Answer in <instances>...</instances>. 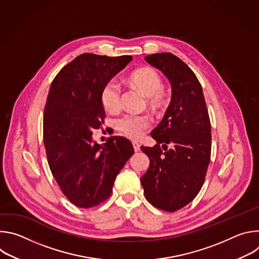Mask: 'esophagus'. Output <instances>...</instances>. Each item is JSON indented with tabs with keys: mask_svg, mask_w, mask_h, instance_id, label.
<instances>
[{
	"mask_svg": "<svg viewBox=\"0 0 259 259\" xmlns=\"http://www.w3.org/2000/svg\"><path fill=\"white\" fill-rule=\"evenodd\" d=\"M132 144H133V147H134V151L135 152H138L140 150V144L137 141H132Z\"/></svg>",
	"mask_w": 259,
	"mask_h": 259,
	"instance_id": "34e87169",
	"label": "esophagus"
}]
</instances>
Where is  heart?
Returning a JSON list of instances; mask_svg holds the SVG:
<instances>
[{
    "label": "heart",
    "mask_w": 259,
    "mask_h": 259,
    "mask_svg": "<svg viewBox=\"0 0 259 259\" xmlns=\"http://www.w3.org/2000/svg\"><path fill=\"white\" fill-rule=\"evenodd\" d=\"M129 80L138 90L147 97H151L153 103H158L162 97L161 91L163 83L159 73L152 67H142L134 70ZM121 87L115 81H108L101 89V102L106 112L115 113L120 109ZM152 124L151 119L147 116L124 115L117 120V128L126 136L136 139L143 135L144 131Z\"/></svg>",
    "instance_id": "b5f03b06"
}]
</instances>
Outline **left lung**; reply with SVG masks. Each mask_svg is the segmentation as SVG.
<instances>
[{
	"mask_svg": "<svg viewBox=\"0 0 259 259\" xmlns=\"http://www.w3.org/2000/svg\"><path fill=\"white\" fill-rule=\"evenodd\" d=\"M144 59L168 78L172 96L151 133L158 144L141 146L151 162L140 181L147 201L174 212L191 203L203 187L211 157V124L202 86L186 63L171 53Z\"/></svg>",
	"mask_w": 259,
	"mask_h": 259,
	"instance_id": "left-lung-1",
	"label": "left lung"
}]
</instances>
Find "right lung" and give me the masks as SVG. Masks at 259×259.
<instances>
[{"instance_id": "obj_1", "label": "right lung", "mask_w": 259, "mask_h": 259, "mask_svg": "<svg viewBox=\"0 0 259 259\" xmlns=\"http://www.w3.org/2000/svg\"><path fill=\"white\" fill-rule=\"evenodd\" d=\"M132 56L84 53L54 78L44 112V145L50 170L63 195L77 207L92 208L109 198L117 175L134 154L130 140L93 141L105 117L101 89Z\"/></svg>"}]
</instances>
